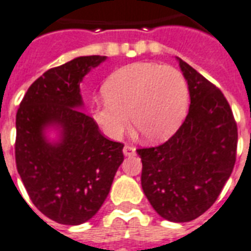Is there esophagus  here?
I'll list each match as a JSON object with an SVG mask.
<instances>
[{
	"mask_svg": "<svg viewBox=\"0 0 251 251\" xmlns=\"http://www.w3.org/2000/svg\"><path fill=\"white\" fill-rule=\"evenodd\" d=\"M135 154V149L133 146H130V145H126L124 147V155L126 156H130V155H134Z\"/></svg>",
	"mask_w": 251,
	"mask_h": 251,
	"instance_id": "obj_1",
	"label": "esophagus"
}]
</instances>
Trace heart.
I'll return each mask as SVG.
<instances>
[{
  "instance_id": "heart-1",
  "label": "heart",
  "mask_w": 251,
  "mask_h": 251,
  "mask_svg": "<svg viewBox=\"0 0 251 251\" xmlns=\"http://www.w3.org/2000/svg\"><path fill=\"white\" fill-rule=\"evenodd\" d=\"M104 99L92 101V117L109 138L118 139L129 126L150 142L171 137L188 109V85L181 72L158 63H131L105 81ZM130 117H128V113Z\"/></svg>"
}]
</instances>
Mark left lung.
I'll return each instance as SVG.
<instances>
[{"instance_id": "8db88e82", "label": "left lung", "mask_w": 251, "mask_h": 251, "mask_svg": "<svg viewBox=\"0 0 251 251\" xmlns=\"http://www.w3.org/2000/svg\"><path fill=\"white\" fill-rule=\"evenodd\" d=\"M177 62L188 83V114L167 142L137 152L142 189L156 213L188 223L221 194L236 163L238 133L223 92L180 57Z\"/></svg>"}]
</instances>
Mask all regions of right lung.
Wrapping results in <instances>:
<instances>
[{
	"label": "right lung",
	"mask_w": 251,
	"mask_h": 251,
	"mask_svg": "<svg viewBox=\"0 0 251 251\" xmlns=\"http://www.w3.org/2000/svg\"><path fill=\"white\" fill-rule=\"evenodd\" d=\"M106 56L92 55L46 71L19 104L15 163L28 198L42 215L80 225L99 212L124 162V145L105 138L83 106L80 83ZM61 129L50 143L44 130Z\"/></svg>",
	"instance_id": "add662e5"
}]
</instances>
